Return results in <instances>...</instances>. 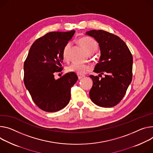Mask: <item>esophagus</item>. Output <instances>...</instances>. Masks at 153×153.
<instances>
[{
  "label": "esophagus",
  "mask_w": 153,
  "mask_h": 153,
  "mask_svg": "<svg viewBox=\"0 0 153 153\" xmlns=\"http://www.w3.org/2000/svg\"><path fill=\"white\" fill-rule=\"evenodd\" d=\"M77 76H78V78H79V79H82L83 77H85V76H83V75H80V74H78Z\"/></svg>",
  "instance_id": "1"
}]
</instances>
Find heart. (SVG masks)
<instances>
[{"label":"heart","mask_w":153,"mask_h":153,"mask_svg":"<svg viewBox=\"0 0 153 153\" xmlns=\"http://www.w3.org/2000/svg\"><path fill=\"white\" fill-rule=\"evenodd\" d=\"M79 42L82 47L88 53H93L98 49V44L96 41L91 37L83 36L79 39ZM71 47V43H68L64 47L62 57L64 60L68 59V52ZM91 69V66L88 65H81L77 63H73L67 68V71L68 72L74 73L77 74L82 75L87 73Z\"/></svg>","instance_id":"heart-1"}]
</instances>
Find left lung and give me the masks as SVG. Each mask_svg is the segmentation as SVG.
I'll list each match as a JSON object with an SVG mask.
<instances>
[{
	"label": "left lung",
	"instance_id": "8db88e82",
	"mask_svg": "<svg viewBox=\"0 0 153 153\" xmlns=\"http://www.w3.org/2000/svg\"><path fill=\"white\" fill-rule=\"evenodd\" d=\"M86 35L94 38L99 44L101 56L94 72L105 74L91 75L93 84L90 98L97 105L112 107L123 99L132 78V56L124 41L118 36L102 30H92Z\"/></svg>",
	"mask_w": 153,
	"mask_h": 153
}]
</instances>
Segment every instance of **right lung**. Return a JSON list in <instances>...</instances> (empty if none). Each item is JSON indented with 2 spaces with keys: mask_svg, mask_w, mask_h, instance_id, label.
<instances>
[{
  "mask_svg": "<svg viewBox=\"0 0 153 153\" xmlns=\"http://www.w3.org/2000/svg\"><path fill=\"white\" fill-rule=\"evenodd\" d=\"M74 33L52 32L37 39L24 62L25 86L36 105L46 112H57L70 101L77 76L71 72L56 80L54 73L62 71L63 50Z\"/></svg>",
  "mask_w": 153,
  "mask_h": 153,
  "instance_id": "right-lung-1",
  "label": "right lung"
}]
</instances>
